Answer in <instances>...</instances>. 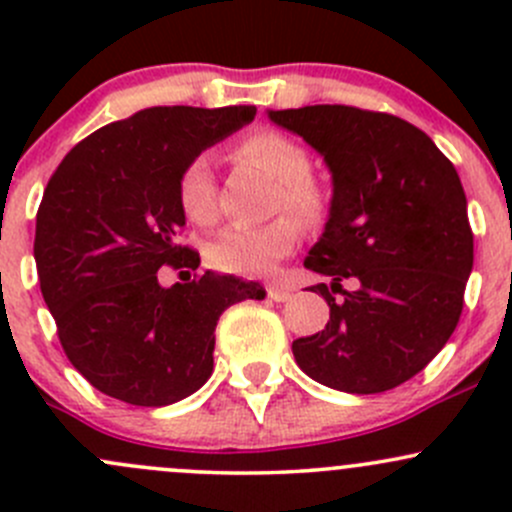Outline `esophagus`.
<instances>
[{
    "label": "esophagus",
    "instance_id": "1",
    "mask_svg": "<svg viewBox=\"0 0 512 512\" xmlns=\"http://www.w3.org/2000/svg\"><path fill=\"white\" fill-rule=\"evenodd\" d=\"M267 297L275 299V302H287V299H292V287L270 285V287H267Z\"/></svg>",
    "mask_w": 512,
    "mask_h": 512
}]
</instances>
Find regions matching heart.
<instances>
[{
  "label": "heart",
  "mask_w": 512,
  "mask_h": 512,
  "mask_svg": "<svg viewBox=\"0 0 512 512\" xmlns=\"http://www.w3.org/2000/svg\"><path fill=\"white\" fill-rule=\"evenodd\" d=\"M232 156L275 183L272 213L277 215L260 227H227L208 247V262L230 275H267L289 257L302 237V222L319 227L329 218L332 195L314 178L307 148L272 128H260L232 146ZM178 203L190 223L210 227L218 223V190L213 168L205 156L190 158L178 175Z\"/></svg>",
  "instance_id": "obj_1"
}]
</instances>
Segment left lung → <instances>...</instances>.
Segmentation results:
<instances>
[{
  "instance_id": "left-lung-1",
  "label": "left lung",
  "mask_w": 512,
  "mask_h": 512,
  "mask_svg": "<svg viewBox=\"0 0 512 512\" xmlns=\"http://www.w3.org/2000/svg\"><path fill=\"white\" fill-rule=\"evenodd\" d=\"M270 118L317 148L334 178L329 223L304 260L332 280L312 289L327 299L329 322L294 339V359L329 389H396L461 319L473 270L461 178L421 128L391 113L324 103Z\"/></svg>"
}]
</instances>
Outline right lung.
<instances>
[{
    "instance_id": "obj_1",
    "label": "right lung",
    "mask_w": 512,
    "mask_h": 512,
    "mask_svg": "<svg viewBox=\"0 0 512 512\" xmlns=\"http://www.w3.org/2000/svg\"><path fill=\"white\" fill-rule=\"evenodd\" d=\"M255 111L146 108L76 143L46 183L34 237L39 287L66 359L101 394L133 406L185 399L213 374L220 314L265 297L240 277H190L200 255L180 242V170ZM163 266L186 280L163 288Z\"/></svg>"
}]
</instances>
